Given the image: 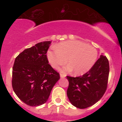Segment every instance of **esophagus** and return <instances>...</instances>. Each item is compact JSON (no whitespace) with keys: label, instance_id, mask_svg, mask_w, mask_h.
Returning a JSON list of instances; mask_svg holds the SVG:
<instances>
[{"label":"esophagus","instance_id":"34e87169","mask_svg":"<svg viewBox=\"0 0 122 122\" xmlns=\"http://www.w3.org/2000/svg\"><path fill=\"white\" fill-rule=\"evenodd\" d=\"M65 76H66L65 75L60 73V77H61V78H64V77H65Z\"/></svg>","mask_w":122,"mask_h":122}]
</instances>
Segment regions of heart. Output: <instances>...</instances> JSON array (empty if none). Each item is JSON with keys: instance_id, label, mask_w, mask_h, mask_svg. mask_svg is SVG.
I'll return each mask as SVG.
<instances>
[{"instance_id": "heart-1", "label": "heart", "mask_w": 122, "mask_h": 122, "mask_svg": "<svg viewBox=\"0 0 122 122\" xmlns=\"http://www.w3.org/2000/svg\"><path fill=\"white\" fill-rule=\"evenodd\" d=\"M47 59L51 66L58 68L66 62L61 72H71L81 75L89 71L97 59V52L92 46L78 41H67L57 44L56 50H49Z\"/></svg>"}]
</instances>
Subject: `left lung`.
I'll return each mask as SVG.
<instances>
[{"label":"left lung","mask_w":122,"mask_h":122,"mask_svg":"<svg viewBox=\"0 0 122 122\" xmlns=\"http://www.w3.org/2000/svg\"><path fill=\"white\" fill-rule=\"evenodd\" d=\"M110 67L107 57L101 55L91 69L81 76H66L69 81L67 96L73 106L80 109L93 106L104 94Z\"/></svg>","instance_id":"1"}]
</instances>
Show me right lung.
<instances>
[{
  "instance_id": "add662e5",
  "label": "right lung",
  "mask_w": 122,
  "mask_h": 122,
  "mask_svg": "<svg viewBox=\"0 0 122 122\" xmlns=\"http://www.w3.org/2000/svg\"><path fill=\"white\" fill-rule=\"evenodd\" d=\"M51 41H44L26 49L15 60L12 86L25 104L36 107L47 102L60 75L48 64L46 53Z\"/></svg>"
}]
</instances>
